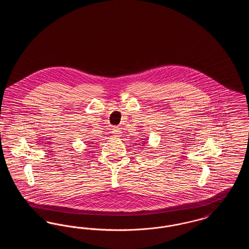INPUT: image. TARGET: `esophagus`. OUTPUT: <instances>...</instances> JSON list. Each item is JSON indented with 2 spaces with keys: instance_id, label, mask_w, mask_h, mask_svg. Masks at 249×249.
Instances as JSON below:
<instances>
[{
  "instance_id": "1",
  "label": "esophagus",
  "mask_w": 249,
  "mask_h": 249,
  "mask_svg": "<svg viewBox=\"0 0 249 249\" xmlns=\"http://www.w3.org/2000/svg\"><path fill=\"white\" fill-rule=\"evenodd\" d=\"M112 133H113V135L115 136V137H119L120 135H121V130L118 127H114L113 129H112Z\"/></svg>"
}]
</instances>
